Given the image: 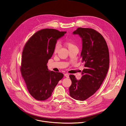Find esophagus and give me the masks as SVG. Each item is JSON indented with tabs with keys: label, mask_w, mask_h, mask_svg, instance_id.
Wrapping results in <instances>:
<instances>
[{
	"label": "esophagus",
	"mask_w": 126,
	"mask_h": 126,
	"mask_svg": "<svg viewBox=\"0 0 126 126\" xmlns=\"http://www.w3.org/2000/svg\"><path fill=\"white\" fill-rule=\"evenodd\" d=\"M64 76H65L66 77H67V78H69V75L68 74H65L64 75Z\"/></svg>",
	"instance_id": "obj_1"
}]
</instances>
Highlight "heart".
<instances>
[{"instance_id": "b5f03b06", "label": "heart", "mask_w": 126, "mask_h": 126, "mask_svg": "<svg viewBox=\"0 0 126 126\" xmlns=\"http://www.w3.org/2000/svg\"><path fill=\"white\" fill-rule=\"evenodd\" d=\"M65 44L66 46L68 47L69 50L72 49L74 48H76V44L72 40H67L66 41H65ZM60 44L59 43H55L54 46V48H53V52L54 53H57V52L58 51V50L60 49Z\"/></svg>"}]
</instances>
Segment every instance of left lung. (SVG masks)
<instances>
[{
  "label": "left lung",
  "mask_w": 126,
  "mask_h": 126,
  "mask_svg": "<svg viewBox=\"0 0 126 126\" xmlns=\"http://www.w3.org/2000/svg\"><path fill=\"white\" fill-rule=\"evenodd\" d=\"M73 33L82 38L80 57L85 68L79 80L74 75H70L72 81L70 95L76 100L84 101L93 95L104 80L109 68V51L104 38L96 30L78 28Z\"/></svg>",
  "instance_id": "8db88e82"
}]
</instances>
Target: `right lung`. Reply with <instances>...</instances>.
Listing matches in <instances>:
<instances>
[{"instance_id": "obj_1", "label": "right lung", "mask_w": 126, "mask_h": 126, "mask_svg": "<svg viewBox=\"0 0 126 126\" xmlns=\"http://www.w3.org/2000/svg\"><path fill=\"white\" fill-rule=\"evenodd\" d=\"M66 33L53 29H42L33 34L24 47L20 72L29 93L37 100L48 99L63 77L61 73L50 72L47 64L57 40Z\"/></svg>"}]
</instances>
